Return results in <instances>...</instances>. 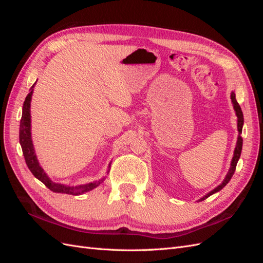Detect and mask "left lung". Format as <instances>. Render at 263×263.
Instances as JSON below:
<instances>
[{
	"label": "left lung",
	"mask_w": 263,
	"mask_h": 263,
	"mask_svg": "<svg viewBox=\"0 0 263 263\" xmlns=\"http://www.w3.org/2000/svg\"><path fill=\"white\" fill-rule=\"evenodd\" d=\"M230 99H232V102H233V105H234V109L236 112V115H237V128H238V132H239V135H238V138H237V144H236V148H235V151H234V157H233V160H232V163H230V168H229V171L227 173L226 178L224 179V181L221 182V184H219L217 187H215L213 191H211L210 193L206 194L205 196H203L200 201H204L205 198H208L209 196H211L212 194L218 192V191H220L222 187H224L227 183L230 181V179H232L233 174L235 173V170H236V165H237V162L238 160H239L240 158V154H241V149H242V138L240 136V134L242 133V125H243V115H242V110L240 108V105L238 104V102L236 100V94L234 92H232V94H230Z\"/></svg>",
	"instance_id": "8db88e82"
}]
</instances>
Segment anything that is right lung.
<instances>
[{
	"instance_id": "obj_1",
	"label": "right lung",
	"mask_w": 263,
	"mask_h": 263,
	"mask_svg": "<svg viewBox=\"0 0 263 263\" xmlns=\"http://www.w3.org/2000/svg\"><path fill=\"white\" fill-rule=\"evenodd\" d=\"M35 84L36 83H34L33 86L30 87V92L27 94L25 102H24L23 104V113H22L21 124H20V144L22 146L23 155H24V158H25L28 169L30 170L31 173L34 174V177L36 179L42 181L47 187L54 193L80 195L85 192H89V191L99 186L101 183L104 181L105 178H103L99 181H94L91 183H86V184H81L77 186L65 185V184H61V183H55L51 181L48 178V176L46 174V172L43 170L41 164H39L35 154L33 141H31V133H30V101H31V95H33V91H34L33 89Z\"/></svg>"
}]
</instances>
